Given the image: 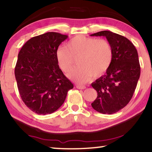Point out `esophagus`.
<instances>
[{"label":"esophagus","instance_id":"obj_1","mask_svg":"<svg viewBox=\"0 0 152 152\" xmlns=\"http://www.w3.org/2000/svg\"><path fill=\"white\" fill-rule=\"evenodd\" d=\"M76 88L78 89H86V87L84 85H77Z\"/></svg>","mask_w":152,"mask_h":152}]
</instances>
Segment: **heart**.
<instances>
[{"label":"heart","instance_id":"obj_1","mask_svg":"<svg viewBox=\"0 0 152 152\" xmlns=\"http://www.w3.org/2000/svg\"><path fill=\"white\" fill-rule=\"evenodd\" d=\"M77 57L78 67L67 76L74 82L85 83L93 75L99 77L108 69L113 59L112 48L105 39L77 35L67 43L66 48L61 47L56 52L58 66L66 73L71 70Z\"/></svg>","mask_w":152,"mask_h":152}]
</instances>
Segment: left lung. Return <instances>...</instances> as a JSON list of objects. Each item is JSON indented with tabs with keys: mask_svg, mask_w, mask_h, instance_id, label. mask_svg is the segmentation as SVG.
I'll return each mask as SVG.
<instances>
[{
	"mask_svg": "<svg viewBox=\"0 0 152 152\" xmlns=\"http://www.w3.org/2000/svg\"><path fill=\"white\" fill-rule=\"evenodd\" d=\"M91 36L105 37L113 50L112 62L106 74L91 84L98 93L91 106L102 114H113L125 107L134 94L141 74L138 53L130 40L111 31Z\"/></svg>",
	"mask_w": 152,
	"mask_h": 152,
	"instance_id": "left-lung-1",
	"label": "left lung"
}]
</instances>
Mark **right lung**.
Instances as JSON below:
<instances>
[{
    "label": "right lung",
    "mask_w": 152,
    "mask_h": 152,
    "mask_svg": "<svg viewBox=\"0 0 152 152\" xmlns=\"http://www.w3.org/2000/svg\"><path fill=\"white\" fill-rule=\"evenodd\" d=\"M67 37L48 32L27 41L18 53L15 67L18 91L25 105L38 115L58 110L74 87L56 58L58 46Z\"/></svg>",
    "instance_id": "1"
}]
</instances>
